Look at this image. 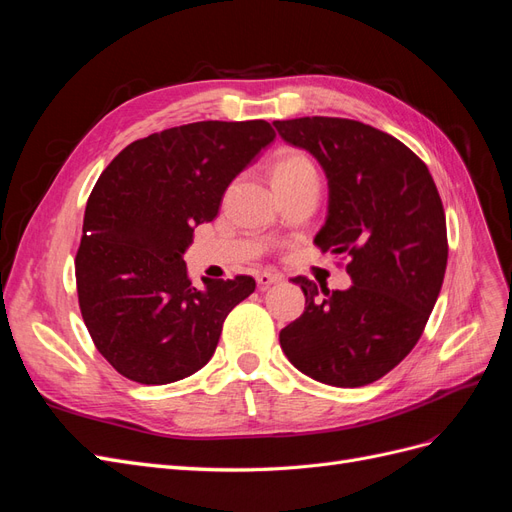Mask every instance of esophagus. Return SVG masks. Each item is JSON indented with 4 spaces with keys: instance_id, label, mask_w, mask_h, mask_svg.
I'll list each match as a JSON object with an SVG mask.
<instances>
[{
    "instance_id": "34e87169",
    "label": "esophagus",
    "mask_w": 512,
    "mask_h": 512,
    "mask_svg": "<svg viewBox=\"0 0 512 512\" xmlns=\"http://www.w3.org/2000/svg\"><path fill=\"white\" fill-rule=\"evenodd\" d=\"M256 282H258L260 288H267V286H271V284L282 282V275H280V273H273V271H260V273L256 275Z\"/></svg>"
}]
</instances>
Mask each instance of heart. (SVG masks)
I'll return each mask as SVG.
<instances>
[{"label": "heart", "instance_id": "heart-1", "mask_svg": "<svg viewBox=\"0 0 512 512\" xmlns=\"http://www.w3.org/2000/svg\"><path fill=\"white\" fill-rule=\"evenodd\" d=\"M271 177L275 188H282V185L294 183L305 177H316V166L307 153L292 147H282L277 149L271 158Z\"/></svg>", "mask_w": 512, "mask_h": 512}]
</instances>
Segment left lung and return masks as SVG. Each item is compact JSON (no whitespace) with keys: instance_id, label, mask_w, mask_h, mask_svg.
<instances>
[{"instance_id":"obj_1","label":"left lung","mask_w":512,"mask_h":512,"mask_svg":"<svg viewBox=\"0 0 512 512\" xmlns=\"http://www.w3.org/2000/svg\"><path fill=\"white\" fill-rule=\"evenodd\" d=\"M273 126L327 173L329 218L314 243L342 256L354 282L331 292L292 277L305 312L280 331L282 350L318 382L371 384L406 359L436 305L448 258L442 198L427 164L367 123L299 117Z\"/></svg>"}]
</instances>
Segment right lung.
Wrapping results in <instances>:
<instances>
[{
	"label": "right lung",
	"instance_id": "1",
	"mask_svg": "<svg viewBox=\"0 0 512 512\" xmlns=\"http://www.w3.org/2000/svg\"><path fill=\"white\" fill-rule=\"evenodd\" d=\"M275 130L262 119L196 121L138 138L89 194L74 258L76 292L98 352L123 378L168 384L213 356L254 277L192 284L183 252L215 220L230 181Z\"/></svg>",
	"mask_w": 512,
	"mask_h": 512
}]
</instances>
